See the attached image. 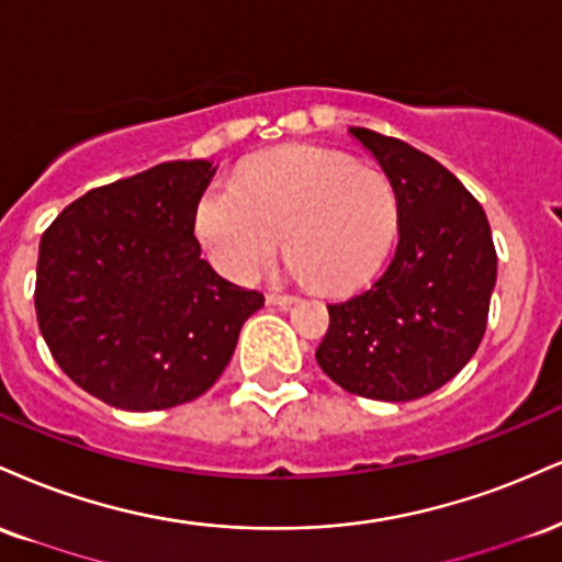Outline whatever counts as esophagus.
I'll use <instances>...</instances> for the list:
<instances>
[{"instance_id": "34e87169", "label": "esophagus", "mask_w": 562, "mask_h": 562, "mask_svg": "<svg viewBox=\"0 0 562 562\" xmlns=\"http://www.w3.org/2000/svg\"><path fill=\"white\" fill-rule=\"evenodd\" d=\"M266 300H268V305H276V307H289V305H294L296 296H292V294H281V292H268V294H266Z\"/></svg>"}]
</instances>
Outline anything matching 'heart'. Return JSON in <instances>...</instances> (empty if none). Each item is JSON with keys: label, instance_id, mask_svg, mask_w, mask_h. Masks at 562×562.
I'll list each match as a JSON object with an SVG mask.
<instances>
[{"label": "heart", "instance_id": "1", "mask_svg": "<svg viewBox=\"0 0 562 562\" xmlns=\"http://www.w3.org/2000/svg\"><path fill=\"white\" fill-rule=\"evenodd\" d=\"M210 262L255 281L283 247L296 279L352 292L375 276L397 234V196L384 173L321 147L270 151L210 189L194 221Z\"/></svg>", "mask_w": 562, "mask_h": 562}]
</instances>
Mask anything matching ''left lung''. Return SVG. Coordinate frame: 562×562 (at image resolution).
<instances>
[{
  "label": "left lung",
  "mask_w": 562,
  "mask_h": 562,
  "mask_svg": "<svg viewBox=\"0 0 562 562\" xmlns=\"http://www.w3.org/2000/svg\"><path fill=\"white\" fill-rule=\"evenodd\" d=\"M397 196V252L379 281L328 305L315 360L349 394L411 402L437 392L486 331L497 252L484 207L445 165L400 138L349 128Z\"/></svg>",
  "instance_id": "left-lung-1"
}]
</instances>
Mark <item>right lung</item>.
<instances>
[{
  "mask_svg": "<svg viewBox=\"0 0 562 562\" xmlns=\"http://www.w3.org/2000/svg\"><path fill=\"white\" fill-rule=\"evenodd\" d=\"M213 176L207 160L155 165L86 191L44 231L38 328L91 397L131 413L196 400L266 302L202 260L194 221Z\"/></svg>",
  "mask_w": 562,
  "mask_h": 562,
  "instance_id": "1",
  "label": "right lung"
}]
</instances>
